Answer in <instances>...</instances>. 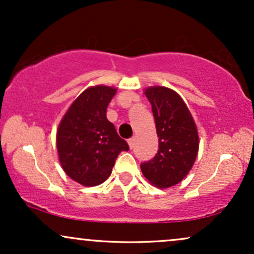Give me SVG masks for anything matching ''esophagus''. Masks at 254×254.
<instances>
[{
  "instance_id": "34e87169",
  "label": "esophagus",
  "mask_w": 254,
  "mask_h": 254,
  "mask_svg": "<svg viewBox=\"0 0 254 254\" xmlns=\"http://www.w3.org/2000/svg\"><path fill=\"white\" fill-rule=\"evenodd\" d=\"M127 143H129V147L132 149L133 145H135V138H133V137H131V138L127 139Z\"/></svg>"
}]
</instances>
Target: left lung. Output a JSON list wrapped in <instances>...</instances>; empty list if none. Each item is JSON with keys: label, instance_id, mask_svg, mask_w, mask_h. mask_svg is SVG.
Instances as JSON below:
<instances>
[{"label": "left lung", "instance_id": "1", "mask_svg": "<svg viewBox=\"0 0 254 254\" xmlns=\"http://www.w3.org/2000/svg\"><path fill=\"white\" fill-rule=\"evenodd\" d=\"M151 104L159 150L141 165L148 182L160 189L171 188L188 176L198 154V131L186 104L167 87H149L144 92Z\"/></svg>", "mask_w": 254, "mask_h": 254}]
</instances>
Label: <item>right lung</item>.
<instances>
[{
    "instance_id": "add662e5",
    "label": "right lung",
    "mask_w": 254,
    "mask_h": 254,
    "mask_svg": "<svg viewBox=\"0 0 254 254\" xmlns=\"http://www.w3.org/2000/svg\"><path fill=\"white\" fill-rule=\"evenodd\" d=\"M117 89L89 87L70 105L58 125L57 151L66 176L83 186H97L111 176L121 151L129 150L106 118Z\"/></svg>"
}]
</instances>
